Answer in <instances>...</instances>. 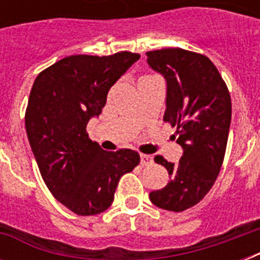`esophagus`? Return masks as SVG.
<instances>
[{"instance_id":"1","label":"esophagus","mask_w":260,"mask_h":260,"mask_svg":"<svg viewBox=\"0 0 260 260\" xmlns=\"http://www.w3.org/2000/svg\"><path fill=\"white\" fill-rule=\"evenodd\" d=\"M151 162H152V156H151V155H140V163H142L143 166H147V165H150Z\"/></svg>"}]
</instances>
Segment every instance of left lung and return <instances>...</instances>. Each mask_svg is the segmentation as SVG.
Wrapping results in <instances>:
<instances>
[{
	"label": "left lung",
	"instance_id": "1",
	"mask_svg": "<svg viewBox=\"0 0 260 260\" xmlns=\"http://www.w3.org/2000/svg\"><path fill=\"white\" fill-rule=\"evenodd\" d=\"M152 70L166 79L163 120L177 126V143L183 148L178 165L156 155L170 181L150 193L160 209L183 212L201 201L216 182L225 155L232 105L224 79L205 55L163 48L147 52Z\"/></svg>",
	"mask_w": 260,
	"mask_h": 260
}]
</instances>
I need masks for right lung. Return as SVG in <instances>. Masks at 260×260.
<instances>
[{
    "label": "right lung",
    "instance_id": "1",
    "mask_svg": "<svg viewBox=\"0 0 260 260\" xmlns=\"http://www.w3.org/2000/svg\"><path fill=\"white\" fill-rule=\"evenodd\" d=\"M139 58L128 51L67 56L43 70L30 90L25 128L43 181L79 216L108 209L120 178L140 162L138 152L128 148L104 151L86 132L90 118L105 106L110 87Z\"/></svg>",
    "mask_w": 260,
    "mask_h": 260
}]
</instances>
